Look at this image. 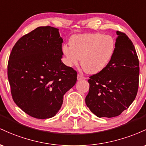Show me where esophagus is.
Returning <instances> with one entry per match:
<instances>
[{"instance_id": "esophagus-1", "label": "esophagus", "mask_w": 146, "mask_h": 146, "mask_svg": "<svg viewBox=\"0 0 146 146\" xmlns=\"http://www.w3.org/2000/svg\"><path fill=\"white\" fill-rule=\"evenodd\" d=\"M77 79H78V81H81V80L86 79V78H85L83 76H82V75H81V74H78L77 75Z\"/></svg>"}]
</instances>
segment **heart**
<instances>
[{
    "label": "heart",
    "instance_id": "heart-1",
    "mask_svg": "<svg viewBox=\"0 0 146 146\" xmlns=\"http://www.w3.org/2000/svg\"><path fill=\"white\" fill-rule=\"evenodd\" d=\"M114 38L101 33L75 35L70 40V46L64 45L62 52L67 66H76L81 61L83 68L91 74L102 71L114 53Z\"/></svg>",
    "mask_w": 146,
    "mask_h": 146
}]
</instances>
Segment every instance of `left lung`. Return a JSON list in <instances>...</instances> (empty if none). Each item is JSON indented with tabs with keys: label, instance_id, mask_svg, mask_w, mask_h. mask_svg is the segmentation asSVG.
Here are the masks:
<instances>
[{
	"label": "left lung",
	"instance_id": "obj_1",
	"mask_svg": "<svg viewBox=\"0 0 146 146\" xmlns=\"http://www.w3.org/2000/svg\"><path fill=\"white\" fill-rule=\"evenodd\" d=\"M110 60L88 80L86 104L98 117L120 115L132 104L139 88V63L135 46L125 34L117 31Z\"/></svg>",
	"mask_w": 146,
	"mask_h": 146
}]
</instances>
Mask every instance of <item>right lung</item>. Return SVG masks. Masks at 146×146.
Wrapping results in <instances>:
<instances>
[{"label":"right lung","mask_w":146,"mask_h":146,"mask_svg":"<svg viewBox=\"0 0 146 146\" xmlns=\"http://www.w3.org/2000/svg\"><path fill=\"white\" fill-rule=\"evenodd\" d=\"M58 29L38 27L21 37L12 48L7 75L13 100L31 117H54L63 96L77 80V73L66 66Z\"/></svg>","instance_id":"add662e5"}]
</instances>
